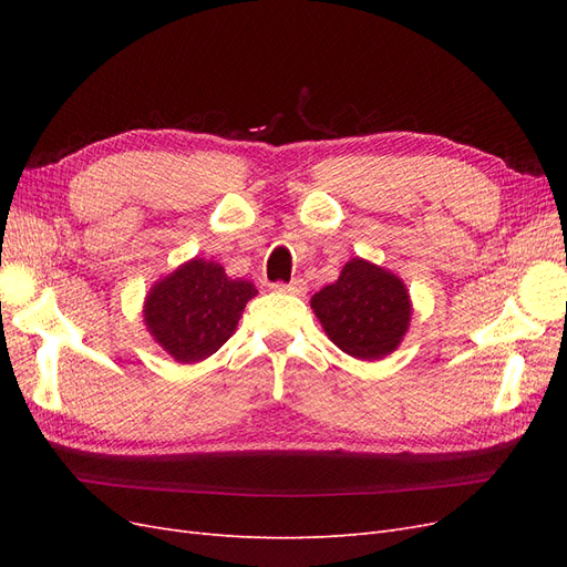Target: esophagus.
Returning <instances> with one entry per match:
<instances>
[{"label":"esophagus","instance_id":"34e87169","mask_svg":"<svg viewBox=\"0 0 567 567\" xmlns=\"http://www.w3.org/2000/svg\"><path fill=\"white\" fill-rule=\"evenodd\" d=\"M279 293H288V296H305L307 293V284L302 279H293L290 284H277L274 286Z\"/></svg>","mask_w":567,"mask_h":567}]
</instances>
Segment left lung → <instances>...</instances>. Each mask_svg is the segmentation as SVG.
I'll use <instances>...</instances> for the list:
<instances>
[{
  "instance_id": "obj_1",
  "label": "left lung",
  "mask_w": 567,
  "mask_h": 567,
  "mask_svg": "<svg viewBox=\"0 0 567 567\" xmlns=\"http://www.w3.org/2000/svg\"><path fill=\"white\" fill-rule=\"evenodd\" d=\"M310 305L333 346L362 362H379L398 350L411 321L406 284L364 257L346 262Z\"/></svg>"
}]
</instances>
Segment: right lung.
<instances>
[{"instance_id":"add662e5","label":"right lung","mask_w":567,"mask_h":567,"mask_svg":"<svg viewBox=\"0 0 567 567\" xmlns=\"http://www.w3.org/2000/svg\"><path fill=\"white\" fill-rule=\"evenodd\" d=\"M257 288L231 279L219 262L194 257L151 286L144 323L151 338L179 364L215 354L234 336Z\"/></svg>"}]
</instances>
